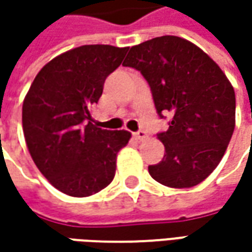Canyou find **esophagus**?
Masks as SVG:
<instances>
[{
	"label": "esophagus",
	"instance_id": "34e87169",
	"mask_svg": "<svg viewBox=\"0 0 252 252\" xmlns=\"http://www.w3.org/2000/svg\"><path fill=\"white\" fill-rule=\"evenodd\" d=\"M134 136H136V139H139V140H144V139H147V131L140 129V130L134 133Z\"/></svg>",
	"mask_w": 252,
	"mask_h": 252
}]
</instances>
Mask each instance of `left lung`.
Wrapping results in <instances>:
<instances>
[{"mask_svg":"<svg viewBox=\"0 0 252 252\" xmlns=\"http://www.w3.org/2000/svg\"><path fill=\"white\" fill-rule=\"evenodd\" d=\"M149 83L161 119L164 158L149 165L157 182L190 188L213 172L224 156L236 126V95L208 54L178 36H160L133 46L123 62Z\"/></svg>","mask_w":252,"mask_h":252,"instance_id":"obj_1","label":"left lung"}]
</instances>
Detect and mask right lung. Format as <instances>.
Wrapping results in <instances>:
<instances>
[{"instance_id": "add662e5", "label": "right lung", "mask_w": 252, "mask_h": 252, "mask_svg": "<svg viewBox=\"0 0 252 252\" xmlns=\"http://www.w3.org/2000/svg\"><path fill=\"white\" fill-rule=\"evenodd\" d=\"M127 47L85 44L57 56L33 80L22 106L28 150L54 188L84 198L108 187L116 156L130 140L126 130H106L92 123L106 77Z\"/></svg>"}]
</instances>
